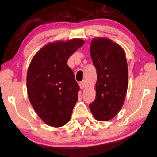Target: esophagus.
I'll list each match as a JSON object with an SVG mask.
<instances>
[{"mask_svg":"<svg viewBox=\"0 0 157 157\" xmlns=\"http://www.w3.org/2000/svg\"><path fill=\"white\" fill-rule=\"evenodd\" d=\"M86 87H87V85H86L85 80H83L79 82V87H80V89L84 90V89H85Z\"/></svg>","mask_w":157,"mask_h":157,"instance_id":"obj_1","label":"esophagus"}]
</instances>
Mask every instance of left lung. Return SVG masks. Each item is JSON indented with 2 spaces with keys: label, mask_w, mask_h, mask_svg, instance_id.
Returning <instances> with one entry per match:
<instances>
[{
  "label": "left lung",
  "mask_w": 157,
  "mask_h": 157,
  "mask_svg": "<svg viewBox=\"0 0 157 157\" xmlns=\"http://www.w3.org/2000/svg\"><path fill=\"white\" fill-rule=\"evenodd\" d=\"M90 55L97 70L96 98L90 105L95 120L105 122L119 113L128 87V67L124 50L107 37H94Z\"/></svg>",
  "instance_id": "left-lung-1"
}]
</instances>
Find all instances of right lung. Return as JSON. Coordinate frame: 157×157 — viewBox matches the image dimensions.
Wrapping results in <instances>:
<instances>
[{
	"label": "right lung",
	"instance_id": "add662e5",
	"mask_svg": "<svg viewBox=\"0 0 157 157\" xmlns=\"http://www.w3.org/2000/svg\"><path fill=\"white\" fill-rule=\"evenodd\" d=\"M84 44L79 38L48 43L28 67V99L39 117L50 127H63L71 117L79 87L67 62Z\"/></svg>",
	"mask_w": 157,
	"mask_h": 157
}]
</instances>
